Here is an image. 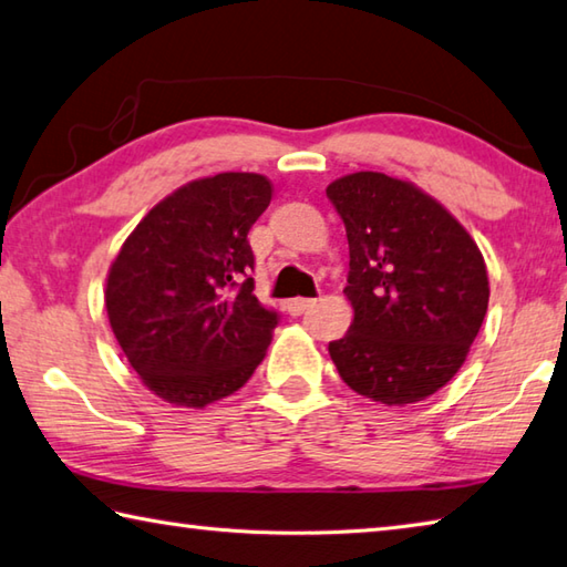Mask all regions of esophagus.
Returning <instances> with one entry per match:
<instances>
[{
    "label": "esophagus",
    "mask_w": 567,
    "mask_h": 567,
    "mask_svg": "<svg viewBox=\"0 0 567 567\" xmlns=\"http://www.w3.org/2000/svg\"><path fill=\"white\" fill-rule=\"evenodd\" d=\"M312 305H315V300H307V297H295V300L285 302V310H287V315L300 317L305 310H310Z\"/></svg>",
    "instance_id": "esophagus-1"
}]
</instances>
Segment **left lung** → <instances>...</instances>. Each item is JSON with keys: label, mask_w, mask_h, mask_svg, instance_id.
I'll return each instance as SVG.
<instances>
[{"label": "left lung", "mask_w": 567, "mask_h": 567, "mask_svg": "<svg viewBox=\"0 0 567 567\" xmlns=\"http://www.w3.org/2000/svg\"><path fill=\"white\" fill-rule=\"evenodd\" d=\"M349 240L354 319L329 357L349 389L386 406L449 384L488 310L476 240L411 181L359 171L327 185Z\"/></svg>", "instance_id": "obj_1"}]
</instances>
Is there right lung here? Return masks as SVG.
Listing matches in <instances>:
<instances>
[{"label":"right lung","instance_id":"1","mask_svg":"<svg viewBox=\"0 0 567 567\" xmlns=\"http://www.w3.org/2000/svg\"><path fill=\"white\" fill-rule=\"evenodd\" d=\"M270 200L260 173L190 181L153 205L111 262L113 334L143 386L168 404L230 396L265 359L277 315L252 295L248 233Z\"/></svg>","mask_w":567,"mask_h":567}]
</instances>
